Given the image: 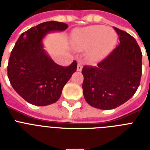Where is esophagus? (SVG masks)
<instances>
[{"label":"esophagus","mask_w":150,"mask_h":150,"mask_svg":"<svg viewBox=\"0 0 150 150\" xmlns=\"http://www.w3.org/2000/svg\"><path fill=\"white\" fill-rule=\"evenodd\" d=\"M82 64L79 62L77 64V71H82Z\"/></svg>","instance_id":"esophagus-1"}]
</instances>
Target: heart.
Segmentation results:
<instances>
[{"label":"heart","mask_w":150,"mask_h":150,"mask_svg":"<svg viewBox=\"0 0 150 150\" xmlns=\"http://www.w3.org/2000/svg\"><path fill=\"white\" fill-rule=\"evenodd\" d=\"M117 42V34L111 28L91 25L74 31L71 44L77 51L86 52V59L93 64L103 61L114 50Z\"/></svg>","instance_id":"b5f03b06"}]
</instances>
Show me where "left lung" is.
I'll list each match as a JSON object with an SVG mask.
<instances>
[{
  "label": "left lung",
  "mask_w": 150,
  "mask_h": 150,
  "mask_svg": "<svg viewBox=\"0 0 150 150\" xmlns=\"http://www.w3.org/2000/svg\"><path fill=\"white\" fill-rule=\"evenodd\" d=\"M120 44L96 67L85 66L82 73L84 98L90 106L111 110L135 93L142 76V54L135 39L114 28Z\"/></svg>",
  "instance_id": "left-lung-1"
}]
</instances>
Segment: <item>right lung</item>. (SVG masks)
Returning a JSON list of instances; mask_svg holds the SVG:
<instances>
[{"label":"right lung","instance_id":"right-lung-1","mask_svg":"<svg viewBox=\"0 0 150 150\" xmlns=\"http://www.w3.org/2000/svg\"><path fill=\"white\" fill-rule=\"evenodd\" d=\"M68 25L50 21L32 27L20 35L11 53L8 76L13 89L27 102L47 106L57 102L77 63L58 65L51 59L43 40L50 33L64 31Z\"/></svg>","mask_w":150,"mask_h":150}]
</instances>
